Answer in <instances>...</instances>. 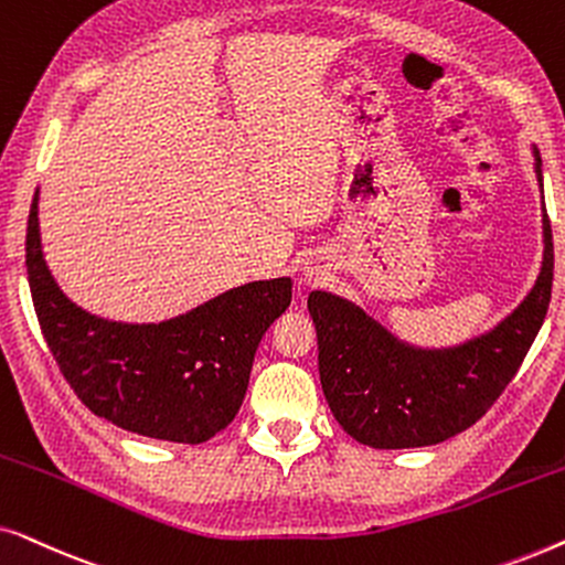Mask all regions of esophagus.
<instances>
[{
    "label": "esophagus",
    "mask_w": 565,
    "mask_h": 565,
    "mask_svg": "<svg viewBox=\"0 0 565 565\" xmlns=\"http://www.w3.org/2000/svg\"><path fill=\"white\" fill-rule=\"evenodd\" d=\"M311 275H313V273H311Z\"/></svg>",
    "instance_id": "34e87169"
}]
</instances>
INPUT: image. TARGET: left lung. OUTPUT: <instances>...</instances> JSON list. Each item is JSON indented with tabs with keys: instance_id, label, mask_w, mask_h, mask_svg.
<instances>
[{
	"instance_id": "left-lung-1",
	"label": "left lung",
	"mask_w": 565,
	"mask_h": 565,
	"mask_svg": "<svg viewBox=\"0 0 565 565\" xmlns=\"http://www.w3.org/2000/svg\"><path fill=\"white\" fill-rule=\"evenodd\" d=\"M535 172L543 169L535 151ZM543 269L530 296L489 334L447 350H416L350 300L313 290L319 375L331 414L358 443L404 450L445 443L489 412L530 352L553 290V231L543 213Z\"/></svg>"
}]
</instances>
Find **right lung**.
Segmentation results:
<instances>
[{
	"mask_svg": "<svg viewBox=\"0 0 565 565\" xmlns=\"http://www.w3.org/2000/svg\"><path fill=\"white\" fill-rule=\"evenodd\" d=\"M25 265L38 323L82 404L136 435L182 445L205 443L234 422L259 339L292 296L290 277H277L161 323L97 319L61 292L45 265L38 192Z\"/></svg>",
	"mask_w": 565,
	"mask_h": 565,
	"instance_id": "1",
	"label": "right lung"
}]
</instances>
